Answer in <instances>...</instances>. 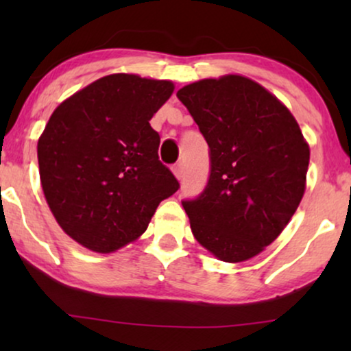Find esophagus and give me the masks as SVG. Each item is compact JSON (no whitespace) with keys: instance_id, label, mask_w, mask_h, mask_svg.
<instances>
[{"instance_id":"1","label":"esophagus","mask_w":351,"mask_h":351,"mask_svg":"<svg viewBox=\"0 0 351 351\" xmlns=\"http://www.w3.org/2000/svg\"><path fill=\"white\" fill-rule=\"evenodd\" d=\"M172 172H174V176L180 180L182 177H184V165H182V162H179V165H174L172 166Z\"/></svg>"}]
</instances>
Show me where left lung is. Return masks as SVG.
Returning <instances> with one entry per match:
<instances>
[{
    "label": "left lung",
    "mask_w": 351,
    "mask_h": 351,
    "mask_svg": "<svg viewBox=\"0 0 351 351\" xmlns=\"http://www.w3.org/2000/svg\"><path fill=\"white\" fill-rule=\"evenodd\" d=\"M209 145L208 184L184 199L201 246L243 262L271 244L305 191L310 148L289 110L239 75L201 80L177 93Z\"/></svg>",
    "instance_id": "left-lung-1"
}]
</instances>
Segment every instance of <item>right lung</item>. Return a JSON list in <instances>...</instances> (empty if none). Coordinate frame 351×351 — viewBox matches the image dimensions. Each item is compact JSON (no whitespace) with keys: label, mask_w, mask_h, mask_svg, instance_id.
<instances>
[{"label":"right lung","mask_w":351,"mask_h":351,"mask_svg":"<svg viewBox=\"0 0 351 351\" xmlns=\"http://www.w3.org/2000/svg\"><path fill=\"white\" fill-rule=\"evenodd\" d=\"M172 90L171 81L114 73L51 114L38 141L43 191L62 230L90 251L113 252L137 239L158 204L179 190L150 126Z\"/></svg>","instance_id":"obj_1"}]
</instances>
